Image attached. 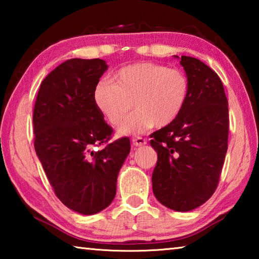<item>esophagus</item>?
I'll use <instances>...</instances> for the list:
<instances>
[{
    "instance_id": "esophagus-1",
    "label": "esophagus",
    "mask_w": 259,
    "mask_h": 259,
    "mask_svg": "<svg viewBox=\"0 0 259 259\" xmlns=\"http://www.w3.org/2000/svg\"><path fill=\"white\" fill-rule=\"evenodd\" d=\"M133 144H134V146H136V147L144 146V145H146V139H144L142 137H134L133 138Z\"/></svg>"
}]
</instances>
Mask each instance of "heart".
<instances>
[{
	"label": "heart",
	"mask_w": 259,
	"mask_h": 259,
	"mask_svg": "<svg viewBox=\"0 0 259 259\" xmlns=\"http://www.w3.org/2000/svg\"><path fill=\"white\" fill-rule=\"evenodd\" d=\"M113 81H99L94 89L98 111L112 124L136 112L117 126L119 135L143 134L152 126L164 128L181 115L190 95V82L181 69L142 61L120 68Z\"/></svg>",
	"instance_id": "obj_1"
}]
</instances>
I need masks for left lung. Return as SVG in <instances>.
<instances>
[{
    "mask_svg": "<svg viewBox=\"0 0 259 259\" xmlns=\"http://www.w3.org/2000/svg\"><path fill=\"white\" fill-rule=\"evenodd\" d=\"M181 59L190 95L172 124L151 135L157 153L152 175L159 202L176 211H191L217 188L229 139V103L221 78L193 57Z\"/></svg>",
    "mask_w": 259,
    "mask_h": 259,
    "instance_id": "8db88e82",
    "label": "left lung"
}]
</instances>
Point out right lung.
Returning <instances> with one entry per match:
<instances>
[{"label":"right lung","mask_w":259,"mask_h":259,"mask_svg":"<svg viewBox=\"0 0 259 259\" xmlns=\"http://www.w3.org/2000/svg\"><path fill=\"white\" fill-rule=\"evenodd\" d=\"M108 66L103 59L64 61L42 81L33 112L34 147L58 199L81 214L107 208L130 152L129 138L106 144L113 129L94 102Z\"/></svg>","instance_id":"right-lung-1"}]
</instances>
